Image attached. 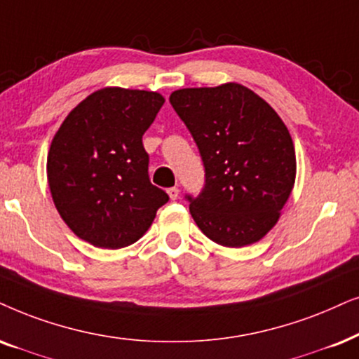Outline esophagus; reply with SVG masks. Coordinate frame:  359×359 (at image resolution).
Listing matches in <instances>:
<instances>
[{"instance_id": "esophagus-1", "label": "esophagus", "mask_w": 359, "mask_h": 359, "mask_svg": "<svg viewBox=\"0 0 359 359\" xmlns=\"http://www.w3.org/2000/svg\"><path fill=\"white\" fill-rule=\"evenodd\" d=\"M168 196L173 199V201H175V199H178L180 198V189L176 188V186H175V188H170L168 189Z\"/></svg>"}]
</instances>
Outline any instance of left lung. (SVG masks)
<instances>
[{
  "instance_id": "obj_1",
  "label": "left lung",
  "mask_w": 359,
  "mask_h": 359,
  "mask_svg": "<svg viewBox=\"0 0 359 359\" xmlns=\"http://www.w3.org/2000/svg\"><path fill=\"white\" fill-rule=\"evenodd\" d=\"M170 102L201 153L206 184L188 199L203 234L224 248L262 239L280 217L297 175L295 148L277 111L236 82L180 88Z\"/></svg>"
}]
</instances>
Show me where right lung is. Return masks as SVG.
<instances>
[{"label": "right lung", "instance_id": "1", "mask_svg": "<svg viewBox=\"0 0 359 359\" xmlns=\"http://www.w3.org/2000/svg\"><path fill=\"white\" fill-rule=\"evenodd\" d=\"M165 97L105 87L74 107L48 153L54 206L74 234L100 249L137 242L168 194L150 183L142 143Z\"/></svg>", "mask_w": 359, "mask_h": 359}]
</instances>
